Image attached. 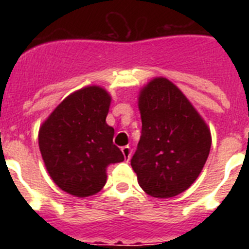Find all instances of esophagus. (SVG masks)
Returning a JSON list of instances; mask_svg holds the SVG:
<instances>
[{
  "label": "esophagus",
  "instance_id": "obj_1",
  "mask_svg": "<svg viewBox=\"0 0 249 249\" xmlns=\"http://www.w3.org/2000/svg\"><path fill=\"white\" fill-rule=\"evenodd\" d=\"M122 153H123V156H124V158L128 160L129 158H131L132 151H131V148H129L128 146H124V147H122Z\"/></svg>",
  "mask_w": 249,
  "mask_h": 249
}]
</instances>
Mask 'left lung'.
Returning a JSON list of instances; mask_svg holds the SVG:
<instances>
[{"label": "left lung", "mask_w": 249, "mask_h": 249, "mask_svg": "<svg viewBox=\"0 0 249 249\" xmlns=\"http://www.w3.org/2000/svg\"><path fill=\"white\" fill-rule=\"evenodd\" d=\"M142 133L131 166L147 195L169 198L188 190L210 155V127L192 103L164 77L141 89Z\"/></svg>", "instance_id": "obj_1"}]
</instances>
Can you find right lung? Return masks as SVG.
<instances>
[{
  "label": "right lung",
  "mask_w": 249,
  "mask_h": 249,
  "mask_svg": "<svg viewBox=\"0 0 249 249\" xmlns=\"http://www.w3.org/2000/svg\"><path fill=\"white\" fill-rule=\"evenodd\" d=\"M111 94L100 86L74 91L57 106L38 131L39 151L52 181L74 197L100 192L108 164L124 160L106 123Z\"/></svg>",
  "instance_id": "add662e5"
}]
</instances>
